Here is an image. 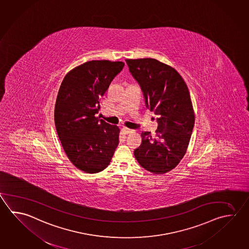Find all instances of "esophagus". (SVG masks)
<instances>
[{
	"instance_id": "obj_1",
	"label": "esophagus",
	"mask_w": 249,
	"mask_h": 249,
	"mask_svg": "<svg viewBox=\"0 0 249 249\" xmlns=\"http://www.w3.org/2000/svg\"><path fill=\"white\" fill-rule=\"evenodd\" d=\"M131 129H129V128H127V127H122V134H124V135H127V134H129V133H131Z\"/></svg>"
}]
</instances>
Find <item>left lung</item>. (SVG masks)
I'll use <instances>...</instances> for the list:
<instances>
[{
    "label": "left lung",
    "mask_w": 249,
    "mask_h": 249,
    "mask_svg": "<svg viewBox=\"0 0 249 249\" xmlns=\"http://www.w3.org/2000/svg\"><path fill=\"white\" fill-rule=\"evenodd\" d=\"M126 62L159 124L155 137L142 132L141 145L134 155L150 173H168L186 154L195 124L188 86L174 68L156 59H127Z\"/></svg>",
    "instance_id": "left-lung-1"
}]
</instances>
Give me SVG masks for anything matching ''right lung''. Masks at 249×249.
<instances>
[{
    "label": "right lung",
    "mask_w": 249,
    "mask_h": 249,
    "mask_svg": "<svg viewBox=\"0 0 249 249\" xmlns=\"http://www.w3.org/2000/svg\"><path fill=\"white\" fill-rule=\"evenodd\" d=\"M124 65L122 61H87L70 71L59 89L54 107L57 134L69 160L87 174L106 169L119 144V127L95 114Z\"/></svg>",
    "instance_id": "1"
}]
</instances>
